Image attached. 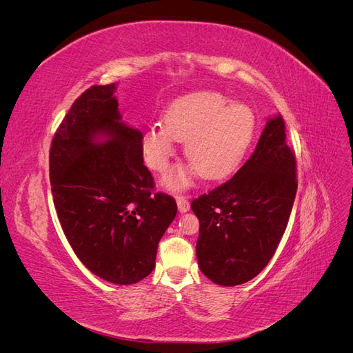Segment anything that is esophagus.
<instances>
[{
	"label": "esophagus",
	"mask_w": 353,
	"mask_h": 353,
	"mask_svg": "<svg viewBox=\"0 0 353 353\" xmlns=\"http://www.w3.org/2000/svg\"><path fill=\"white\" fill-rule=\"evenodd\" d=\"M176 203H178V210L181 213H185L190 210V201L184 196H176Z\"/></svg>",
	"instance_id": "esophagus-1"
}]
</instances>
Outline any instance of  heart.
<instances>
[{"mask_svg": "<svg viewBox=\"0 0 353 353\" xmlns=\"http://www.w3.org/2000/svg\"><path fill=\"white\" fill-rule=\"evenodd\" d=\"M254 113L248 105L231 103L210 91L176 99L165 113V122L153 123L143 137L147 166L157 174L168 170L176 152V141H185L187 169L174 170L166 185L179 190L193 175L221 179L237 169L254 134Z\"/></svg>", "mask_w": 353, "mask_h": 353, "instance_id": "heart-1", "label": "heart"}]
</instances>
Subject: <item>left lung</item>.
Here are the masks:
<instances>
[{
	"instance_id": "left-lung-1",
	"label": "left lung",
	"mask_w": 353,
	"mask_h": 353,
	"mask_svg": "<svg viewBox=\"0 0 353 353\" xmlns=\"http://www.w3.org/2000/svg\"><path fill=\"white\" fill-rule=\"evenodd\" d=\"M296 191V156L276 114L237 174L191 203L200 222V271L219 285L254 279L279 248Z\"/></svg>"
}]
</instances>
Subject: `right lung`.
Returning <instances> with one entry per match:
<instances>
[{
    "label": "right lung",
    "instance_id": "obj_1",
    "mask_svg": "<svg viewBox=\"0 0 353 353\" xmlns=\"http://www.w3.org/2000/svg\"><path fill=\"white\" fill-rule=\"evenodd\" d=\"M116 83L74 100L50 148L52 199L74 254L100 279L135 284L154 270L176 201L154 193L143 134L122 122Z\"/></svg>",
    "mask_w": 353,
    "mask_h": 353
}]
</instances>
